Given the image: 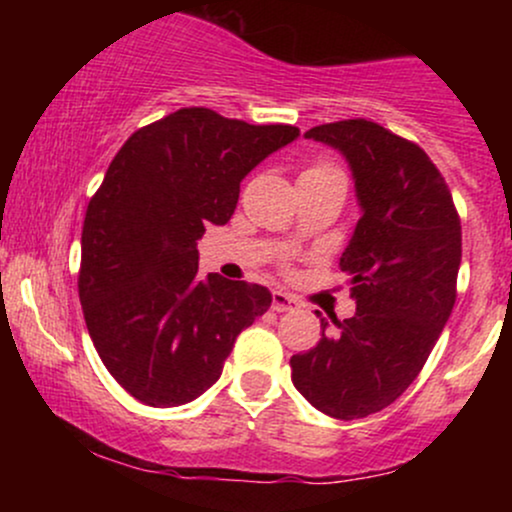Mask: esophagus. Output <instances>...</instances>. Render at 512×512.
Here are the masks:
<instances>
[{"mask_svg": "<svg viewBox=\"0 0 512 512\" xmlns=\"http://www.w3.org/2000/svg\"><path fill=\"white\" fill-rule=\"evenodd\" d=\"M272 308L276 310V313H289V310L301 308V303H298V298L291 296V293L274 291L272 293Z\"/></svg>", "mask_w": 512, "mask_h": 512, "instance_id": "34e87169", "label": "esophagus"}]
</instances>
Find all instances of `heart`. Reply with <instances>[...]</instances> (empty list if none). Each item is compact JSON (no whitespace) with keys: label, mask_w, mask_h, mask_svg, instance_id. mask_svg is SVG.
I'll use <instances>...</instances> for the list:
<instances>
[{"label":"heart","mask_w":512,"mask_h":512,"mask_svg":"<svg viewBox=\"0 0 512 512\" xmlns=\"http://www.w3.org/2000/svg\"><path fill=\"white\" fill-rule=\"evenodd\" d=\"M330 170H334V168L332 166H322V163H320V166L308 168V170H305V173H330Z\"/></svg>","instance_id":"obj_1"}]
</instances>
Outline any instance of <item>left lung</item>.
Here are the masks:
<instances>
[{
    "instance_id": "left-lung-1",
    "label": "left lung",
    "mask_w": 512,
    "mask_h": 512,
    "mask_svg": "<svg viewBox=\"0 0 512 512\" xmlns=\"http://www.w3.org/2000/svg\"><path fill=\"white\" fill-rule=\"evenodd\" d=\"M349 163L361 207L339 257L356 315L325 320L322 339L291 356L296 390L334 419L390 407L424 368L457 298L462 226L426 151L370 120L305 132Z\"/></svg>"
}]
</instances>
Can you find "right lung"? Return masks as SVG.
Wrapping results in <instances>:
<instances>
[{"mask_svg":"<svg viewBox=\"0 0 512 512\" xmlns=\"http://www.w3.org/2000/svg\"><path fill=\"white\" fill-rule=\"evenodd\" d=\"M298 134L182 108L117 151L86 209L79 301L98 356L134 399H197L272 305L260 284L202 279L197 240L231 219L245 175Z\"/></svg>","mask_w":512,"mask_h":512,"instance_id":"obj_1","label":"right lung"}]
</instances>
